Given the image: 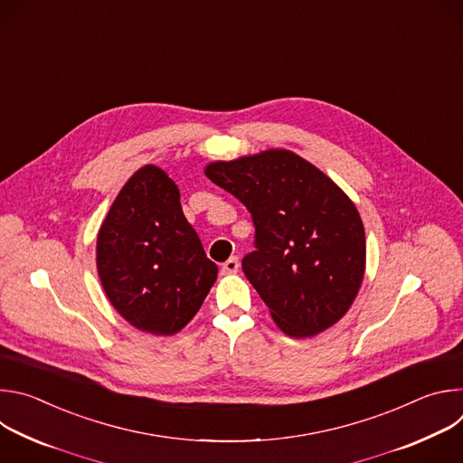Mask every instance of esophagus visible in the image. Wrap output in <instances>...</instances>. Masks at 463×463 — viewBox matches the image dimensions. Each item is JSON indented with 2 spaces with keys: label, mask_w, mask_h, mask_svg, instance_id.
Segmentation results:
<instances>
[{
  "label": "esophagus",
  "mask_w": 463,
  "mask_h": 463,
  "mask_svg": "<svg viewBox=\"0 0 463 463\" xmlns=\"http://www.w3.org/2000/svg\"><path fill=\"white\" fill-rule=\"evenodd\" d=\"M238 269H240V261H238L236 256L229 258L222 266V273L223 275H234V273H238Z\"/></svg>",
  "instance_id": "1"
}]
</instances>
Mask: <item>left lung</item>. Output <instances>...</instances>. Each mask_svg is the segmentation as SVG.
<instances>
[{"mask_svg":"<svg viewBox=\"0 0 463 463\" xmlns=\"http://www.w3.org/2000/svg\"><path fill=\"white\" fill-rule=\"evenodd\" d=\"M205 175L252 216L256 250L241 269L282 332L304 339L337 324L366 269L364 225L343 188L284 148L213 161Z\"/></svg>","mask_w":463,"mask_h":463,"instance_id":"1","label":"left lung"}]
</instances>
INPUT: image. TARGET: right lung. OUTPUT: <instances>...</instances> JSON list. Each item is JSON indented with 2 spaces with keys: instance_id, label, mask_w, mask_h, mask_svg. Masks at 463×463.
I'll list each match as a JSON object with an SVG mask.
<instances>
[{
  "instance_id": "right-lung-1",
  "label": "right lung",
  "mask_w": 463,
  "mask_h": 463,
  "mask_svg": "<svg viewBox=\"0 0 463 463\" xmlns=\"http://www.w3.org/2000/svg\"><path fill=\"white\" fill-rule=\"evenodd\" d=\"M97 269L117 313L152 335L181 332L218 277L177 184L156 165L139 168L115 197L97 236Z\"/></svg>"
}]
</instances>
